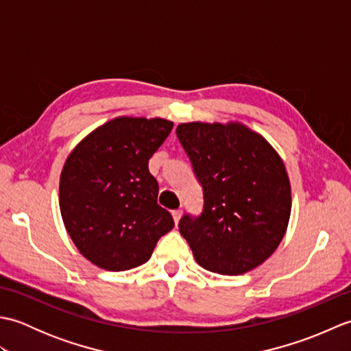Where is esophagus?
I'll return each instance as SVG.
<instances>
[{"label":"esophagus","instance_id":"obj_1","mask_svg":"<svg viewBox=\"0 0 351 351\" xmlns=\"http://www.w3.org/2000/svg\"><path fill=\"white\" fill-rule=\"evenodd\" d=\"M171 215H173V220H175V223L178 225V221H180L181 215H182V210H173V211H171Z\"/></svg>","mask_w":351,"mask_h":351}]
</instances>
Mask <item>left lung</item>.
Returning a JSON list of instances; mask_svg holds the SVG:
<instances>
[{
    "label": "left lung",
    "instance_id": "left-lung-1",
    "mask_svg": "<svg viewBox=\"0 0 351 351\" xmlns=\"http://www.w3.org/2000/svg\"><path fill=\"white\" fill-rule=\"evenodd\" d=\"M176 136L204 191L202 213L182 215L181 235L206 270H253L288 226L291 187L280 156L240 123H181Z\"/></svg>",
    "mask_w": 351,
    "mask_h": 351
}]
</instances>
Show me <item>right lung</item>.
Segmentation results:
<instances>
[{"label": "right lung", "mask_w": 351, "mask_h": 351, "mask_svg": "<svg viewBox=\"0 0 351 351\" xmlns=\"http://www.w3.org/2000/svg\"><path fill=\"white\" fill-rule=\"evenodd\" d=\"M166 119L117 117L73 149L60 176V211L81 255L111 271L145 264L175 226L156 204L147 162L169 137Z\"/></svg>", "instance_id": "right-lung-1"}]
</instances>
